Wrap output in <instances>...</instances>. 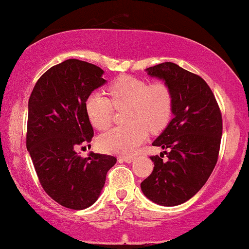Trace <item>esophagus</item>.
Segmentation results:
<instances>
[{
	"instance_id": "esophagus-1",
	"label": "esophagus",
	"mask_w": 249,
	"mask_h": 249,
	"mask_svg": "<svg viewBox=\"0 0 249 249\" xmlns=\"http://www.w3.org/2000/svg\"><path fill=\"white\" fill-rule=\"evenodd\" d=\"M119 161H122V162H126V163H130L132 162V161L134 160L133 157H121L118 159Z\"/></svg>"
}]
</instances>
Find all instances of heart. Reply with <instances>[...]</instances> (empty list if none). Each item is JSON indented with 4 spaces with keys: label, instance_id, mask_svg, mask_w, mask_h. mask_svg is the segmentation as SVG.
I'll return each instance as SVG.
<instances>
[{
    "label": "heart",
    "instance_id": "heart-1",
    "mask_svg": "<svg viewBox=\"0 0 249 249\" xmlns=\"http://www.w3.org/2000/svg\"><path fill=\"white\" fill-rule=\"evenodd\" d=\"M109 98L91 92L86 100V112L91 125L106 130L111 125L113 109H125L123 126H117L98 139L102 151L130 155L136 152L151 132H159L168 125L173 115V95L161 81L147 83L133 76H119L107 87Z\"/></svg>",
    "mask_w": 249,
    "mask_h": 249
}]
</instances>
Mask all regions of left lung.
<instances>
[{"label": "left lung", "mask_w": 249, "mask_h": 249, "mask_svg": "<svg viewBox=\"0 0 249 249\" xmlns=\"http://www.w3.org/2000/svg\"><path fill=\"white\" fill-rule=\"evenodd\" d=\"M164 81L173 95L174 118L153 146L166 149L151 157L154 168L140 184L143 195L163 206H175L195 196L210 178L219 154L223 119L213 92L199 75L173 62L147 68Z\"/></svg>", "instance_id": "1"}]
</instances>
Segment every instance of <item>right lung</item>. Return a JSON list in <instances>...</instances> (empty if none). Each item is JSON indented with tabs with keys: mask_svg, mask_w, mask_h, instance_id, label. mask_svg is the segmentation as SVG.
Instances as JSON below:
<instances>
[{
	"mask_svg": "<svg viewBox=\"0 0 249 249\" xmlns=\"http://www.w3.org/2000/svg\"><path fill=\"white\" fill-rule=\"evenodd\" d=\"M103 73L89 62L65 60L39 77L29 100L26 148L39 182L51 198L71 210L94 204L117 161L92 152L82 158L74 149L94 137L86 100L107 82Z\"/></svg>",
	"mask_w": 249,
	"mask_h": 249,
	"instance_id": "1",
	"label": "right lung"
}]
</instances>
